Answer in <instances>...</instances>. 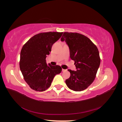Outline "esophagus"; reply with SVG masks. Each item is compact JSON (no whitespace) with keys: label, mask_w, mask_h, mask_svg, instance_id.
I'll return each mask as SVG.
<instances>
[{"label":"esophagus","mask_w":122,"mask_h":122,"mask_svg":"<svg viewBox=\"0 0 122 122\" xmlns=\"http://www.w3.org/2000/svg\"><path fill=\"white\" fill-rule=\"evenodd\" d=\"M66 71V70H65V69H62V72H64V71Z\"/></svg>","instance_id":"1"}]
</instances>
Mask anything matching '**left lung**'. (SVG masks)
I'll return each instance as SVG.
<instances>
[{
    "label": "left lung",
    "mask_w": 122,
    "mask_h": 122,
    "mask_svg": "<svg viewBox=\"0 0 122 122\" xmlns=\"http://www.w3.org/2000/svg\"><path fill=\"white\" fill-rule=\"evenodd\" d=\"M65 41L70 49V58L75 61L77 71L70 72L65 82L73 91L86 90L93 83L100 64V57L97 46L86 36L77 32H65L61 38Z\"/></svg>",
    "instance_id": "8db88e82"
}]
</instances>
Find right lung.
<instances>
[{"instance_id":"obj_1","label":"right lung","mask_w":122,"mask_h":122,"mask_svg":"<svg viewBox=\"0 0 122 122\" xmlns=\"http://www.w3.org/2000/svg\"><path fill=\"white\" fill-rule=\"evenodd\" d=\"M63 32H41L26 43L20 53V68L23 78L31 89L43 92L48 88L54 76L61 72V66L47 65L46 58L53 44Z\"/></svg>"}]
</instances>
